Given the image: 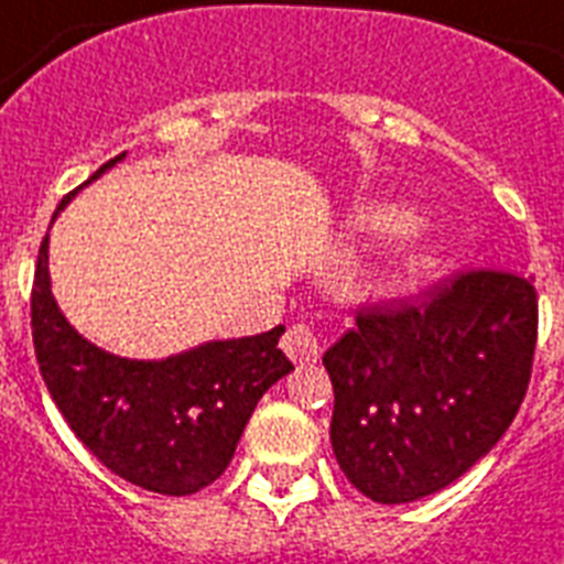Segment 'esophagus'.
<instances>
[{"label":"esophagus","instance_id":"obj_1","mask_svg":"<svg viewBox=\"0 0 564 564\" xmlns=\"http://www.w3.org/2000/svg\"><path fill=\"white\" fill-rule=\"evenodd\" d=\"M283 352L290 355L295 364H315L321 358L318 335L312 333L306 324H295L283 335Z\"/></svg>","mask_w":564,"mask_h":564}]
</instances>
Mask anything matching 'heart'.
Listing matches in <instances>:
<instances>
[{
	"instance_id": "1",
	"label": "heart",
	"mask_w": 564,
	"mask_h": 564,
	"mask_svg": "<svg viewBox=\"0 0 564 564\" xmlns=\"http://www.w3.org/2000/svg\"><path fill=\"white\" fill-rule=\"evenodd\" d=\"M364 226L372 231H404L410 226V215L401 209H378L364 215Z\"/></svg>"
}]
</instances>
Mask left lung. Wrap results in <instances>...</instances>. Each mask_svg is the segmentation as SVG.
Listing matches in <instances>:
<instances>
[{
	"instance_id": "8db88e82",
	"label": "left lung",
	"mask_w": 564,
	"mask_h": 564,
	"mask_svg": "<svg viewBox=\"0 0 564 564\" xmlns=\"http://www.w3.org/2000/svg\"><path fill=\"white\" fill-rule=\"evenodd\" d=\"M536 333V290L505 269H462L415 301L361 306L324 355L340 470L381 505L453 485L519 413Z\"/></svg>"
}]
</instances>
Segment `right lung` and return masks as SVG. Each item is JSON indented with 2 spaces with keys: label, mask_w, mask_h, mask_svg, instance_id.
I'll use <instances>...</instances> for the list:
<instances>
[{
  "label": "right lung",
  "mask_w": 564,
  "mask_h": 564,
  "mask_svg": "<svg viewBox=\"0 0 564 564\" xmlns=\"http://www.w3.org/2000/svg\"><path fill=\"white\" fill-rule=\"evenodd\" d=\"M120 158L99 165L91 180ZM31 333L42 378L74 435L120 479L163 496L212 485L229 467L260 395L292 370L278 349L283 326L252 338L212 340L165 361L102 352L56 310L48 235L33 272Z\"/></svg>",
  "instance_id": "right-lung-1"
}]
</instances>
